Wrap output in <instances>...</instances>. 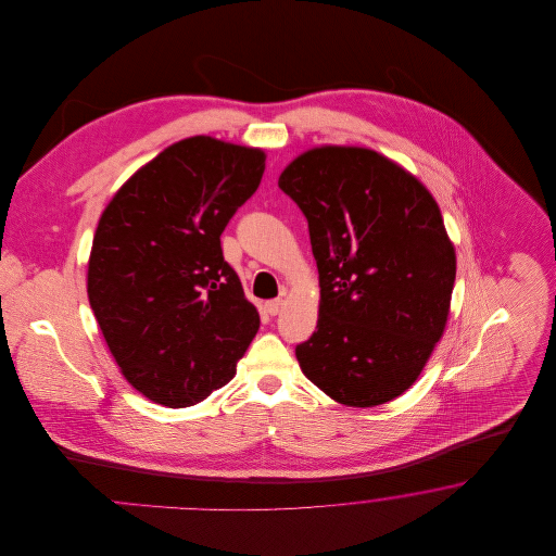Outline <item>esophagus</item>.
Here are the masks:
<instances>
[{
    "label": "esophagus",
    "mask_w": 556,
    "mask_h": 556,
    "mask_svg": "<svg viewBox=\"0 0 556 556\" xmlns=\"http://www.w3.org/2000/svg\"><path fill=\"white\" fill-rule=\"evenodd\" d=\"M281 306H283V300H281V298H277V300H268L265 304V311L270 315V317H275V315H279Z\"/></svg>",
    "instance_id": "esophagus-1"
}]
</instances>
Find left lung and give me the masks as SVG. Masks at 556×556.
I'll use <instances>...</instances> for the list:
<instances>
[{
	"instance_id": "1",
	"label": "left lung",
	"mask_w": 556,
	"mask_h": 556,
	"mask_svg": "<svg viewBox=\"0 0 556 556\" xmlns=\"http://www.w3.org/2000/svg\"><path fill=\"white\" fill-rule=\"evenodd\" d=\"M279 187L308 220L320 286L317 331L295 345L302 372L348 406L404 394L444 333L456 277L435 200L367 148L308 150Z\"/></svg>"
}]
</instances>
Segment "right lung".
I'll return each instance as SVG.
<instances>
[{
  "label": "right lung",
  "mask_w": 556,
  "mask_h": 556,
  "mask_svg": "<svg viewBox=\"0 0 556 556\" xmlns=\"http://www.w3.org/2000/svg\"><path fill=\"white\" fill-rule=\"evenodd\" d=\"M265 159L189 137L141 166L98 223L91 311L127 381L168 408L223 388L258 331L220 233L261 186Z\"/></svg>",
  "instance_id": "1"
}]
</instances>
